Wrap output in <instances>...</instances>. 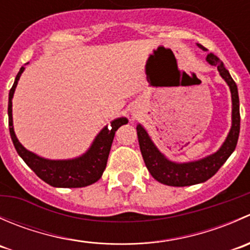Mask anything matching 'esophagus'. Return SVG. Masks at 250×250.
Returning a JSON list of instances; mask_svg holds the SVG:
<instances>
[{
  "label": "esophagus",
  "mask_w": 250,
  "mask_h": 250,
  "mask_svg": "<svg viewBox=\"0 0 250 250\" xmlns=\"http://www.w3.org/2000/svg\"><path fill=\"white\" fill-rule=\"evenodd\" d=\"M132 118H133V120H134V117H132Z\"/></svg>",
  "instance_id": "obj_1"
}]
</instances>
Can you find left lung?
Returning a JSON list of instances; mask_svg holds the SVG:
<instances>
[{
	"mask_svg": "<svg viewBox=\"0 0 250 250\" xmlns=\"http://www.w3.org/2000/svg\"><path fill=\"white\" fill-rule=\"evenodd\" d=\"M197 46L204 52H207L202 44L197 43ZM206 60L207 62L218 69L220 76L230 88L231 102H232V116H231L232 122H231L230 132L223 145L219 147V150H216L211 155L206 156L200 160L191 161V162H174L158 150L145 128L140 123H138V140H139L140 151L146 168L156 180L165 185L190 186L204 183L220 169L221 166L226 162V160L230 157L231 153L236 148L239 135V123H241L238 89H237V85L231 77L230 72L226 70L223 62L216 55H214L213 53H208Z\"/></svg>",
	"mask_w": 250,
	"mask_h": 250,
	"instance_id": "left-lung-1",
	"label": "left lung"
}]
</instances>
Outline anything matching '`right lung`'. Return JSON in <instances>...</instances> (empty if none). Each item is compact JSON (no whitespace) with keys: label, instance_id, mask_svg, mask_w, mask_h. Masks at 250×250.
Masks as SVG:
<instances>
[{"label":"right lung","instance_id":"right-lung-1","mask_svg":"<svg viewBox=\"0 0 250 250\" xmlns=\"http://www.w3.org/2000/svg\"><path fill=\"white\" fill-rule=\"evenodd\" d=\"M24 70L25 67L21 66V69L18 72L13 87L9 90L8 98L9 133H11L12 141H13L18 155L36 173L40 179L54 188H84V186L97 183L102 178L106 168L107 158H109L116 130L121 125H127L128 120L125 117H118L111 121L110 128L109 125H105L94 138L89 148L78 157L69 158V160H49V158L41 157L25 148L18 140L16 132H14L12 99L16 92L18 81Z\"/></svg>","mask_w":250,"mask_h":250}]
</instances>
